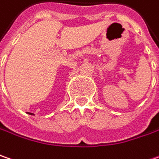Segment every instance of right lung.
<instances>
[{
    "instance_id": "obj_1",
    "label": "right lung",
    "mask_w": 159,
    "mask_h": 159,
    "mask_svg": "<svg viewBox=\"0 0 159 159\" xmlns=\"http://www.w3.org/2000/svg\"><path fill=\"white\" fill-rule=\"evenodd\" d=\"M28 114H29V115H33V114H31V113H28Z\"/></svg>"
}]
</instances>
